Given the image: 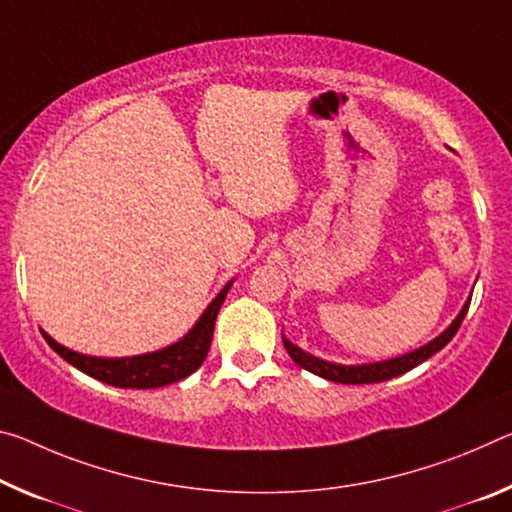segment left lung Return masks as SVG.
Masks as SVG:
<instances>
[{
    "label": "left lung",
    "instance_id": "1",
    "mask_svg": "<svg viewBox=\"0 0 512 512\" xmlns=\"http://www.w3.org/2000/svg\"><path fill=\"white\" fill-rule=\"evenodd\" d=\"M469 300H465V305H462V310L458 312L456 319L449 323V328L442 330L440 335L431 342L415 348V351L410 353H403V355H396V358H389V360H380V362H367V364H339V362H328V360H321L316 358L312 353H305L303 348H298L296 344H291L289 339L282 335V344H285L287 353L291 355V360H294L298 367L307 369L310 373H316V376L332 380V383H344V385H364V383H383V380L389 378H396L401 376V373L415 369L417 364L426 362L431 355H435L437 351H442V348L451 342L453 335H456L462 319H465V314L469 310Z\"/></svg>",
    "mask_w": 512,
    "mask_h": 512
}]
</instances>
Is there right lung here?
<instances>
[{
	"label": "right lung",
	"mask_w": 512,
	"mask_h": 512,
	"mask_svg": "<svg viewBox=\"0 0 512 512\" xmlns=\"http://www.w3.org/2000/svg\"><path fill=\"white\" fill-rule=\"evenodd\" d=\"M232 282L234 280L227 282V285L218 291L216 298L205 307V312L200 314V319L193 323L191 330L186 332L184 337L152 353L129 355V358H97V355H84L72 351V348L56 342V339L47 335L45 330L40 332H43L45 342L50 344L63 360L70 362L75 369L84 371L86 376L100 380V383L123 389L164 387L191 376V373L205 362L209 346H212L218 310H221Z\"/></svg>",
	"instance_id": "add662e5"
}]
</instances>
